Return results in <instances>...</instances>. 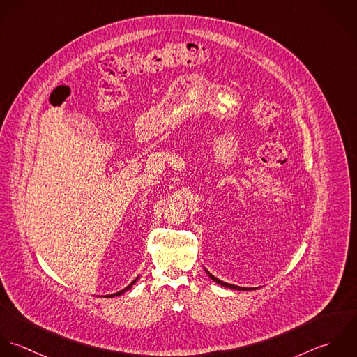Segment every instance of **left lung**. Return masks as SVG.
<instances>
[{"mask_svg":"<svg viewBox=\"0 0 357 357\" xmlns=\"http://www.w3.org/2000/svg\"><path fill=\"white\" fill-rule=\"evenodd\" d=\"M206 272H207V275L214 280L215 283H218V284L223 285V287H227V288H233V289H250V288H243V287H238V285L227 284V283H225V282H222V280L216 279V278L213 276L208 271H206Z\"/></svg>","mask_w":357,"mask_h":357,"instance_id":"left-lung-1","label":"left lung"}]
</instances>
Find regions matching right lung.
<instances>
[{"label":"right lung","mask_w":357,"mask_h":357,"mask_svg":"<svg viewBox=\"0 0 357 357\" xmlns=\"http://www.w3.org/2000/svg\"><path fill=\"white\" fill-rule=\"evenodd\" d=\"M137 280H138V278H137V279H135V280H134V282H132V283H131V284L128 285V287H126V288H124V289H121V291H119V292H116V294H112V295H107V298H113V296H117V295H121V294H124V292H126V291H127V289H130V288H131V287H132V285L135 284V282H137Z\"/></svg>","instance_id":"obj_1"}]
</instances>
